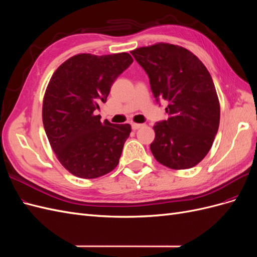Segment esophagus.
<instances>
[{"label":"esophagus","mask_w":257,"mask_h":257,"mask_svg":"<svg viewBox=\"0 0 257 257\" xmlns=\"http://www.w3.org/2000/svg\"><path fill=\"white\" fill-rule=\"evenodd\" d=\"M142 126H143V124H139V123H133V124H132V128H133L134 131L141 128Z\"/></svg>","instance_id":"obj_1"}]
</instances>
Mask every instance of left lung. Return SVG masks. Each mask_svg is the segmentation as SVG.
<instances>
[{
  "label": "left lung",
  "instance_id": "8db88e82",
  "mask_svg": "<svg viewBox=\"0 0 257 257\" xmlns=\"http://www.w3.org/2000/svg\"><path fill=\"white\" fill-rule=\"evenodd\" d=\"M131 53L149 76L154 97L167 103L168 119L153 126V157L172 169L196 166L211 149L220 124L211 75L195 54L178 45L158 43Z\"/></svg>",
  "mask_w": 257,
  "mask_h": 257
}]
</instances>
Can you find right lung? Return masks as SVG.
Instances as JSON below:
<instances>
[{
	"instance_id": "right-lung-1",
	"label": "right lung",
	"mask_w": 257,
	"mask_h": 257,
	"mask_svg": "<svg viewBox=\"0 0 257 257\" xmlns=\"http://www.w3.org/2000/svg\"><path fill=\"white\" fill-rule=\"evenodd\" d=\"M133 63L128 53H79L53 73L43 100V123L56 157L72 175L94 179L119 164L130 124L100 122L94 111Z\"/></svg>"
}]
</instances>
